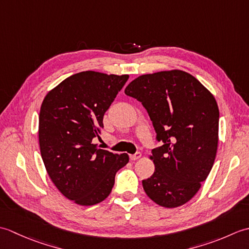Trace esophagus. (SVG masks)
<instances>
[{"instance_id": "1", "label": "esophagus", "mask_w": 249, "mask_h": 249, "mask_svg": "<svg viewBox=\"0 0 249 249\" xmlns=\"http://www.w3.org/2000/svg\"><path fill=\"white\" fill-rule=\"evenodd\" d=\"M141 153L140 152H137V153H135V154H133V155H130L129 157H130V160H139V158L141 157Z\"/></svg>"}]
</instances>
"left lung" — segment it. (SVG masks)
Instances as JSON below:
<instances>
[{"mask_svg":"<svg viewBox=\"0 0 249 249\" xmlns=\"http://www.w3.org/2000/svg\"><path fill=\"white\" fill-rule=\"evenodd\" d=\"M125 94L146 109L161 142L152 150L155 171L142 181L145 194L165 208L185 204L208 178L217 152L219 110L214 96L178 70L136 78Z\"/></svg>","mask_w":249,"mask_h":249,"instance_id":"obj_1","label":"left lung"}]
</instances>
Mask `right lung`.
Returning a JSON list of instances; mask_svg holds the SVG:
<instances>
[{"instance_id":"add662e5","label":"right lung","mask_w":249,"mask_h":249,"mask_svg":"<svg viewBox=\"0 0 249 249\" xmlns=\"http://www.w3.org/2000/svg\"><path fill=\"white\" fill-rule=\"evenodd\" d=\"M128 75L81 71L46 95L39 112L40 154L51 181L67 199L94 205L110 195L115 173L128 162L126 153L98 149L106 111Z\"/></svg>"}]
</instances>
